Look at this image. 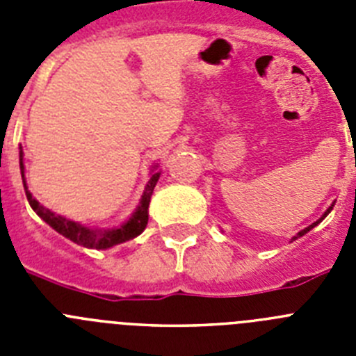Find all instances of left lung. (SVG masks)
<instances>
[{
	"label": "left lung",
	"mask_w": 356,
	"mask_h": 356,
	"mask_svg": "<svg viewBox=\"0 0 356 356\" xmlns=\"http://www.w3.org/2000/svg\"><path fill=\"white\" fill-rule=\"evenodd\" d=\"M332 209H333V205H332V207H330V209H328V210H326V212H325V216H323V217H321V219H319V221H316V222H312V225H310V226H308V228H305V229H301V232H300V234H298V235H296V237H292V241H296V238H298V237H303V235H305V234H307V232H310V229H312V228H314V226H317V225H319V222H321V221H323V219H325V217H326V216H328V213H330V212H332Z\"/></svg>",
	"instance_id": "left-lung-1"
}]
</instances>
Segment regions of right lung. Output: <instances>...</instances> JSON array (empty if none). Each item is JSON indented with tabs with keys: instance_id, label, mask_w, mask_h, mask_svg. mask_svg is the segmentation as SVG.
Instances as JSON below:
<instances>
[{
	"instance_id": "obj_1",
	"label": "right lung",
	"mask_w": 356,
	"mask_h": 356,
	"mask_svg": "<svg viewBox=\"0 0 356 356\" xmlns=\"http://www.w3.org/2000/svg\"><path fill=\"white\" fill-rule=\"evenodd\" d=\"M19 165H21V175H23L24 181V165H23V149L19 153ZM160 178L159 171H153L149 181L146 185V191L143 194V200H140L139 209L135 210L134 216L128 219L124 225H121L115 229H106V232H96V229L85 228V226L78 225L74 221H69L65 217L56 216L51 210H48L46 207H42L35 197L31 196V193L26 188V181H24V193H26L28 203L33 210H35L37 216L42 219V221L48 222L53 229H56L58 234L64 235L69 241L76 242L83 248H90V250H106V248H112L115 244H121V242H127L130 238H135L137 235H140L144 232L147 225V207H149L151 194H153V188H155L156 181Z\"/></svg>"
}]
</instances>
